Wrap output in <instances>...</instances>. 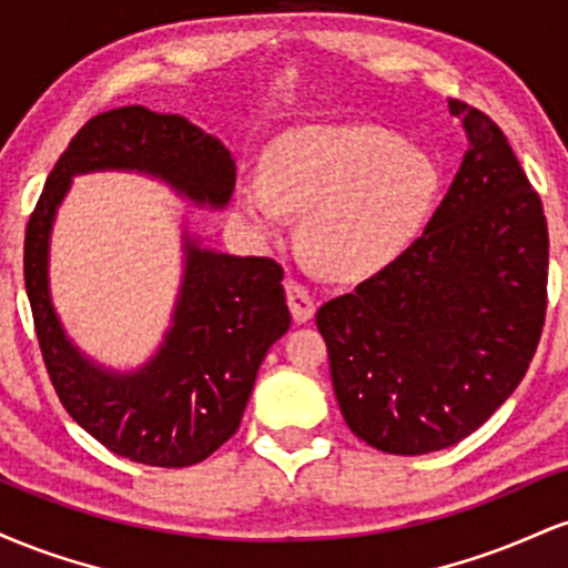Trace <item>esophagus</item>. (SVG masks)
I'll return each mask as SVG.
<instances>
[{
    "mask_svg": "<svg viewBox=\"0 0 568 568\" xmlns=\"http://www.w3.org/2000/svg\"><path fill=\"white\" fill-rule=\"evenodd\" d=\"M285 296H288L293 321L296 323L312 321V315H315V298H312V293L306 285L298 283V280L288 277L285 280Z\"/></svg>",
    "mask_w": 568,
    "mask_h": 568,
    "instance_id": "1",
    "label": "esophagus"
}]
</instances>
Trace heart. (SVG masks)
I'll return each instance as SVG.
<instances>
[{"mask_svg":"<svg viewBox=\"0 0 568 568\" xmlns=\"http://www.w3.org/2000/svg\"><path fill=\"white\" fill-rule=\"evenodd\" d=\"M440 173L422 149L376 125L302 128L264 158V181L237 184V213L264 243L304 211L306 251L328 275L368 277L414 243Z\"/></svg>","mask_w":568,"mask_h":568,"instance_id":"1","label":"heart"}]
</instances>
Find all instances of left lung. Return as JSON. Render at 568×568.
I'll return each mask as SVG.
<instances>
[{"label": "left lung", "mask_w": 568, "mask_h": 568, "mask_svg": "<svg viewBox=\"0 0 568 568\" xmlns=\"http://www.w3.org/2000/svg\"><path fill=\"white\" fill-rule=\"evenodd\" d=\"M467 152L425 234L317 310L352 433L429 454L475 433L524 379L547 310V221L505 133L448 101Z\"/></svg>", "instance_id": "8db88e82"}]
</instances>
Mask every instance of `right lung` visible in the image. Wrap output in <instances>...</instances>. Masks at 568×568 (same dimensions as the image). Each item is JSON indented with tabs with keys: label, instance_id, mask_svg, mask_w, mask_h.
Instances as JSON below:
<instances>
[{
	"label": "right lung",
	"instance_id": "right-lung-1",
	"mask_svg": "<svg viewBox=\"0 0 568 568\" xmlns=\"http://www.w3.org/2000/svg\"><path fill=\"white\" fill-rule=\"evenodd\" d=\"M98 171L152 175L179 197L221 211L234 192V158L186 116L112 109L71 139L26 226L23 277L39 349L71 419L139 465H197L237 433L266 349L291 328L283 270L272 258L202 247L184 230V275L158 352L133 371L90 361L50 296V234L74 175Z\"/></svg>",
	"mask_w": 568,
	"mask_h": 568
}]
</instances>
